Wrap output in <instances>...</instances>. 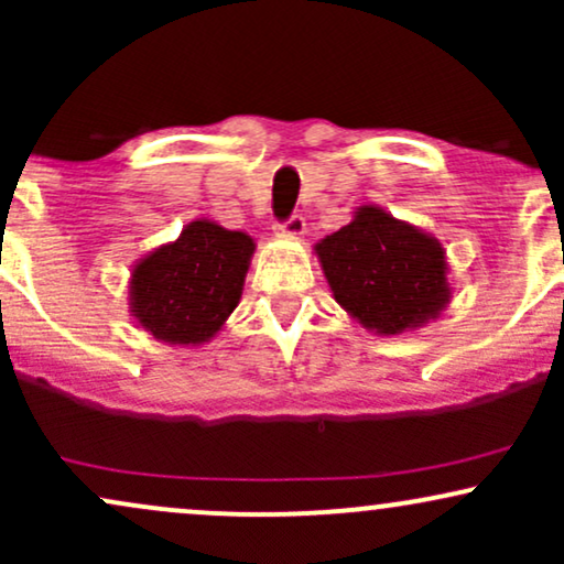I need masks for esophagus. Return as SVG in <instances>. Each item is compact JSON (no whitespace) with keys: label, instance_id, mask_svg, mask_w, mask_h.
I'll list each match as a JSON object with an SVG mask.
<instances>
[{"label":"esophagus","instance_id":"34e87169","mask_svg":"<svg viewBox=\"0 0 564 564\" xmlns=\"http://www.w3.org/2000/svg\"><path fill=\"white\" fill-rule=\"evenodd\" d=\"M304 230H307V223H304L302 215L289 217L286 223L278 225V232H283V236H291V238H302Z\"/></svg>","mask_w":564,"mask_h":564}]
</instances>
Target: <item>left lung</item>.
I'll use <instances>...</instances> for the list:
<instances>
[{
  "mask_svg": "<svg viewBox=\"0 0 564 564\" xmlns=\"http://www.w3.org/2000/svg\"><path fill=\"white\" fill-rule=\"evenodd\" d=\"M313 249L334 300L368 332H416L451 304L443 243L377 204L360 206Z\"/></svg>",
  "mask_w": 564,
  "mask_h": 564,
  "instance_id": "1",
  "label": "left lung"
}]
</instances>
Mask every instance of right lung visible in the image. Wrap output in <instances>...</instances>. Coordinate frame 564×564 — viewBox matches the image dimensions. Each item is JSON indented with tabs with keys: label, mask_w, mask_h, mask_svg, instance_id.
<instances>
[{
	"label": "right lung",
	"mask_w": 564,
	"mask_h": 564,
	"mask_svg": "<svg viewBox=\"0 0 564 564\" xmlns=\"http://www.w3.org/2000/svg\"><path fill=\"white\" fill-rule=\"evenodd\" d=\"M254 238L193 219L170 243L148 251L129 275L134 326L172 347L215 339L243 294Z\"/></svg>",
	"instance_id": "add662e5"
}]
</instances>
